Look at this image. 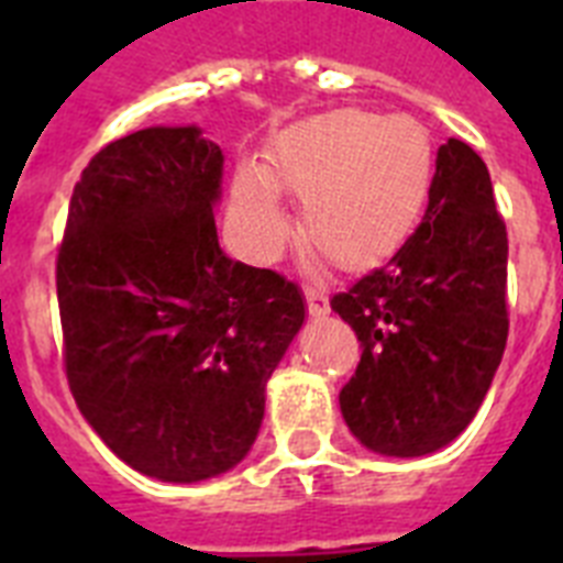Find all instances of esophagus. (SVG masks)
Wrapping results in <instances>:
<instances>
[{"label":"esophagus","instance_id":"esophagus-1","mask_svg":"<svg viewBox=\"0 0 563 563\" xmlns=\"http://www.w3.org/2000/svg\"><path fill=\"white\" fill-rule=\"evenodd\" d=\"M305 298L310 316H324V312L330 310V305H327V292L318 290V287H305Z\"/></svg>","mask_w":563,"mask_h":563}]
</instances>
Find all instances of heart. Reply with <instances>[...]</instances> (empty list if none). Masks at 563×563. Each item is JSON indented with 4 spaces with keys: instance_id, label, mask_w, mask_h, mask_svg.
I'll return each instance as SVG.
<instances>
[{
    "instance_id": "obj_1",
    "label": "heart",
    "mask_w": 563,
    "mask_h": 563,
    "mask_svg": "<svg viewBox=\"0 0 563 563\" xmlns=\"http://www.w3.org/2000/svg\"><path fill=\"white\" fill-rule=\"evenodd\" d=\"M434 146L409 114L380 118L335 109L292 129L267 177L242 168L233 217L256 253H273L287 233L276 191L305 202V236L332 265L357 271L383 262L411 236L429 206Z\"/></svg>"
}]
</instances>
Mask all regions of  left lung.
Returning a JSON list of instances; mask_svg holds the SVG:
<instances>
[{
	"mask_svg": "<svg viewBox=\"0 0 563 563\" xmlns=\"http://www.w3.org/2000/svg\"><path fill=\"white\" fill-rule=\"evenodd\" d=\"M330 305L361 341L338 400L366 449L422 456L467 429L510 327L507 228L474 148L454 137L440 146L420 225Z\"/></svg>",
	"mask_w": 563,
	"mask_h": 563,
	"instance_id": "obj_1",
	"label": "left lung"
}]
</instances>
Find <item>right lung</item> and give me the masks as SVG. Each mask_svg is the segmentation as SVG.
Wrapping results in <instances>:
<instances>
[{"instance_id": "add662e5", "label": "right lung", "mask_w": 563, "mask_h": 563, "mask_svg": "<svg viewBox=\"0 0 563 563\" xmlns=\"http://www.w3.org/2000/svg\"><path fill=\"white\" fill-rule=\"evenodd\" d=\"M222 152L197 126L112 141L73 188L56 256L64 372L126 465L200 482L245 460L305 321L292 282L222 253Z\"/></svg>"}]
</instances>
